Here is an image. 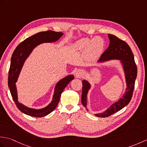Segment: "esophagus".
Wrapping results in <instances>:
<instances>
[{
    "mask_svg": "<svg viewBox=\"0 0 147 147\" xmlns=\"http://www.w3.org/2000/svg\"><path fill=\"white\" fill-rule=\"evenodd\" d=\"M85 72L83 70L79 69L78 70L76 73V78H78L85 76Z\"/></svg>",
    "mask_w": 147,
    "mask_h": 147,
    "instance_id": "esophagus-1",
    "label": "esophagus"
}]
</instances>
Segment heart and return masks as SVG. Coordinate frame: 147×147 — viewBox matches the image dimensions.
<instances>
[{"instance_id":"heart-1","label":"heart","mask_w":147,"mask_h":147,"mask_svg":"<svg viewBox=\"0 0 147 147\" xmlns=\"http://www.w3.org/2000/svg\"><path fill=\"white\" fill-rule=\"evenodd\" d=\"M71 47L74 51H81L85 50V54L87 57L95 60L104 49V42L100 37H95L90 40L88 38H82L73 43Z\"/></svg>"}]
</instances>
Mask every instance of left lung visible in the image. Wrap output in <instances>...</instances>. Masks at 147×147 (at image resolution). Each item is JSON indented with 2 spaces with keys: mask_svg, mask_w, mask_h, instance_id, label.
<instances>
[{
  "mask_svg": "<svg viewBox=\"0 0 147 147\" xmlns=\"http://www.w3.org/2000/svg\"><path fill=\"white\" fill-rule=\"evenodd\" d=\"M110 43L107 50L103 53L98 63H103L111 60H119L121 63L125 76L126 88L124 94L118 100V101L113 103L107 109L102 113L96 114L95 116L99 117H105L113 114L121 110L122 109L129 104L132 98L133 92L135 88V83L137 76V67L135 62L134 55L129 46L127 43L117 38L115 35L108 34ZM82 103L83 105L87 109V95L91 84L88 81L83 80L82 81Z\"/></svg>",
  "mask_w": 147,
  "mask_h": 147,
  "instance_id": "8db88e82",
  "label": "left lung"
}]
</instances>
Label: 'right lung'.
I'll return each instance as SVG.
<instances>
[{"label":"right lung","instance_id":"add662e5","mask_svg":"<svg viewBox=\"0 0 147 147\" xmlns=\"http://www.w3.org/2000/svg\"><path fill=\"white\" fill-rule=\"evenodd\" d=\"M64 35L62 32H55L49 30L40 32L24 40L19 45L12 55L10 69L9 71L8 86L11 93L12 99L19 110L23 113L30 116L42 117L49 114L57 107L61 93L71 81L74 78L73 74H69L59 80L56 83L54 94L51 102L46 107L42 109H33L27 107L18 101V91L16 83L18 80L19 75L23 65L27 58L37 46L43 43H53L57 42Z\"/></svg>","mask_w":147,"mask_h":147}]
</instances>
